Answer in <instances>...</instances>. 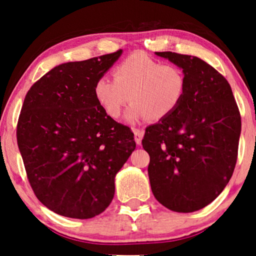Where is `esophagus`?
Returning <instances> with one entry per match:
<instances>
[{
	"label": "esophagus",
	"instance_id": "34e87169",
	"mask_svg": "<svg viewBox=\"0 0 256 256\" xmlns=\"http://www.w3.org/2000/svg\"><path fill=\"white\" fill-rule=\"evenodd\" d=\"M132 132H134V135H135V142L136 144H141L142 143V138H143V132L140 130V129H132Z\"/></svg>",
	"mask_w": 256,
	"mask_h": 256
}]
</instances>
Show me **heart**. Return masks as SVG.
<instances>
[{
  "mask_svg": "<svg viewBox=\"0 0 256 256\" xmlns=\"http://www.w3.org/2000/svg\"><path fill=\"white\" fill-rule=\"evenodd\" d=\"M114 80L101 76L93 87L94 98L104 113L118 118L132 101L124 120L136 124L152 118H166L180 107L188 88L184 70L162 64L143 52H135L114 68Z\"/></svg>",
  "mask_w": 256,
  "mask_h": 256,
  "instance_id": "heart-1",
  "label": "heart"
}]
</instances>
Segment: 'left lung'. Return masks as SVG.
I'll use <instances>...</instances> for the list:
<instances>
[{"mask_svg":"<svg viewBox=\"0 0 256 256\" xmlns=\"http://www.w3.org/2000/svg\"><path fill=\"white\" fill-rule=\"evenodd\" d=\"M155 54L184 70L188 88L170 116L146 129L150 186L166 208L194 212L214 200L232 177L240 113L228 82L208 62L170 51Z\"/></svg>","mask_w":256,"mask_h":256,"instance_id":"1","label":"left lung"}]
</instances>
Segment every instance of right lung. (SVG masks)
<instances>
[{
  "label": "right lung",
  "instance_id": "add662e5",
  "mask_svg": "<svg viewBox=\"0 0 256 256\" xmlns=\"http://www.w3.org/2000/svg\"><path fill=\"white\" fill-rule=\"evenodd\" d=\"M121 54L56 66L24 99L17 144L34 194L57 214L90 219L104 212L135 150L130 129L104 114L93 93Z\"/></svg>",
  "mask_w": 256,
  "mask_h": 256
}]
</instances>
